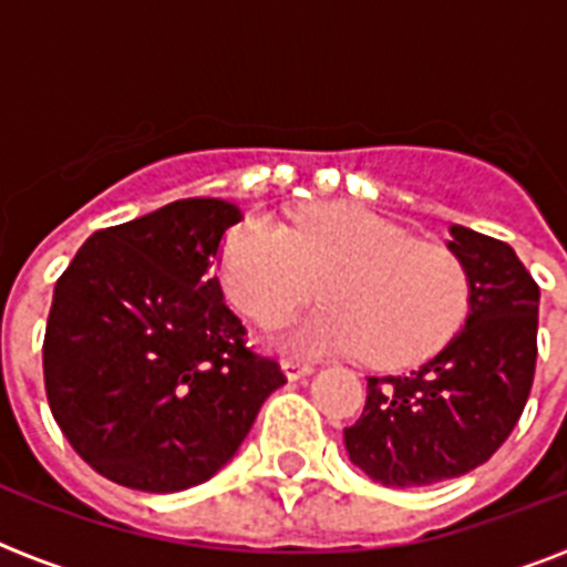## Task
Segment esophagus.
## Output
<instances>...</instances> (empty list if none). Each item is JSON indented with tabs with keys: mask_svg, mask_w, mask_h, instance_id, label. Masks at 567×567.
<instances>
[{
	"mask_svg": "<svg viewBox=\"0 0 567 567\" xmlns=\"http://www.w3.org/2000/svg\"><path fill=\"white\" fill-rule=\"evenodd\" d=\"M280 365H284V372H287L292 380L307 378L309 372H315V365L309 363V360H300V358H284L280 360Z\"/></svg>",
	"mask_w": 567,
	"mask_h": 567,
	"instance_id": "1",
	"label": "esophagus"
}]
</instances>
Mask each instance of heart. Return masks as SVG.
Instances as JSON below:
<instances>
[{
	"label": "heart",
	"instance_id": "heart-1",
	"mask_svg": "<svg viewBox=\"0 0 567 567\" xmlns=\"http://www.w3.org/2000/svg\"><path fill=\"white\" fill-rule=\"evenodd\" d=\"M221 284L235 307L275 323L315 292L329 307L278 329L300 354L363 352L374 365L429 358L457 332L468 307V272L457 252L354 207L264 215L233 229L221 249Z\"/></svg>",
	"mask_w": 567,
	"mask_h": 567
}]
</instances>
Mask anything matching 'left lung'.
I'll use <instances>...</instances> for the list:
<instances>
[{
  "instance_id": "8db88e82",
  "label": "left lung",
  "mask_w": 567,
  "mask_h": 567,
  "mask_svg": "<svg viewBox=\"0 0 567 567\" xmlns=\"http://www.w3.org/2000/svg\"><path fill=\"white\" fill-rule=\"evenodd\" d=\"M468 272V318L437 358L369 378L365 409L343 429L354 465L394 488L483 465L514 432L537 369L539 287L505 240L452 227Z\"/></svg>"
}]
</instances>
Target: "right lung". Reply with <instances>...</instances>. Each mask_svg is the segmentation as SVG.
Here are the masks:
<instances>
[{"instance_id": "right-lung-1", "label": "right lung", "mask_w": 567, "mask_h": 567, "mask_svg": "<svg viewBox=\"0 0 567 567\" xmlns=\"http://www.w3.org/2000/svg\"><path fill=\"white\" fill-rule=\"evenodd\" d=\"M240 209L182 198L84 240L56 280L42 365L50 412L102 477L153 494L204 483L287 383L247 346L213 267Z\"/></svg>"}]
</instances>
